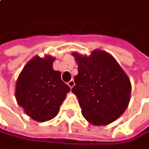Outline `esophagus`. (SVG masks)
<instances>
[{
	"label": "esophagus",
	"mask_w": 149,
	"mask_h": 149,
	"mask_svg": "<svg viewBox=\"0 0 149 149\" xmlns=\"http://www.w3.org/2000/svg\"><path fill=\"white\" fill-rule=\"evenodd\" d=\"M68 86H70V88L71 89L74 86H75V82H74V80H73V79H71L70 81H69V82H68Z\"/></svg>",
	"instance_id": "1"
}]
</instances>
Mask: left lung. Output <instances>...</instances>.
I'll return each mask as SVG.
<instances>
[{"label": "left lung", "instance_id": "1", "mask_svg": "<svg viewBox=\"0 0 149 149\" xmlns=\"http://www.w3.org/2000/svg\"><path fill=\"white\" fill-rule=\"evenodd\" d=\"M79 74L71 92L84 118L94 126H107L123 114L131 97L127 73L108 52L95 49L90 56L73 52Z\"/></svg>", "mask_w": 149, "mask_h": 149}]
</instances>
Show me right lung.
Returning a JSON list of instances; mask_svg holds the SVG:
<instances>
[{"label": "right lung", "mask_w": 149, "mask_h": 149, "mask_svg": "<svg viewBox=\"0 0 149 149\" xmlns=\"http://www.w3.org/2000/svg\"><path fill=\"white\" fill-rule=\"evenodd\" d=\"M55 57L34 56L19 74L15 99L32 120L44 122L55 118L70 87L61 79V72L53 70Z\"/></svg>", "instance_id": "add662e5"}]
</instances>
